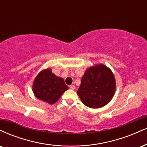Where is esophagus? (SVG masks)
Returning <instances> with one entry per match:
<instances>
[{
	"mask_svg": "<svg viewBox=\"0 0 147 147\" xmlns=\"http://www.w3.org/2000/svg\"><path fill=\"white\" fill-rule=\"evenodd\" d=\"M69 88H70V89H72V90H74V89H75V86H74V85H70V86H69Z\"/></svg>",
	"mask_w": 147,
	"mask_h": 147,
	"instance_id": "obj_1",
	"label": "esophagus"
}]
</instances>
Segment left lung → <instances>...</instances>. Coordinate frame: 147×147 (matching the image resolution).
<instances>
[{
	"instance_id": "obj_1",
	"label": "left lung",
	"mask_w": 147,
	"mask_h": 147,
	"mask_svg": "<svg viewBox=\"0 0 147 147\" xmlns=\"http://www.w3.org/2000/svg\"><path fill=\"white\" fill-rule=\"evenodd\" d=\"M116 90V81L110 69L102 64L90 67L81 78L77 94L85 105L103 107L110 101Z\"/></svg>"
}]
</instances>
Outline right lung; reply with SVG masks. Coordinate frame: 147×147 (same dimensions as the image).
I'll return each instance as SVG.
<instances>
[{"instance_id":"1","label":"right lung","mask_w":147,"mask_h":147,"mask_svg":"<svg viewBox=\"0 0 147 147\" xmlns=\"http://www.w3.org/2000/svg\"><path fill=\"white\" fill-rule=\"evenodd\" d=\"M68 88L63 79L52 73L50 69L40 72L35 77L33 85L35 96L49 104H53L59 100Z\"/></svg>"}]
</instances>
